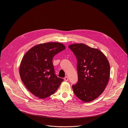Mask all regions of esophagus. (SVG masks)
Masks as SVG:
<instances>
[{"label":"esophagus","instance_id":"obj_1","mask_svg":"<svg viewBox=\"0 0 128 128\" xmlns=\"http://www.w3.org/2000/svg\"><path fill=\"white\" fill-rule=\"evenodd\" d=\"M64 80H65V81H66V82H67V81H68V80L69 78H68L67 76H66V77L64 78Z\"/></svg>","mask_w":128,"mask_h":128}]
</instances>
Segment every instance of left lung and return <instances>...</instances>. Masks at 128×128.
Wrapping results in <instances>:
<instances>
[{"instance_id":"1","label":"left lung","mask_w":128,"mask_h":128,"mask_svg":"<svg viewBox=\"0 0 128 128\" xmlns=\"http://www.w3.org/2000/svg\"><path fill=\"white\" fill-rule=\"evenodd\" d=\"M68 48L76 57L78 83L72 86L76 96L84 102L92 101L103 92L110 78V64L98 48L84 44H74Z\"/></svg>"}]
</instances>
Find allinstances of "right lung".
I'll return each mask as SVG.
<instances>
[{
	"instance_id": "obj_1",
	"label": "right lung",
	"mask_w": 128,
	"mask_h": 128,
	"mask_svg": "<svg viewBox=\"0 0 128 128\" xmlns=\"http://www.w3.org/2000/svg\"><path fill=\"white\" fill-rule=\"evenodd\" d=\"M65 48L60 42H46L33 46L24 54L20 65V76L28 90L36 97L48 98L63 81L54 74L52 60Z\"/></svg>"
}]
</instances>
